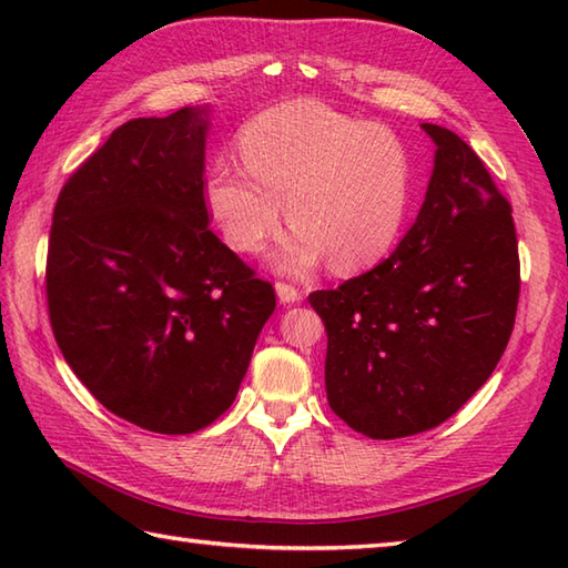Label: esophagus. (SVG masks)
Instances as JSON below:
<instances>
[{
    "mask_svg": "<svg viewBox=\"0 0 568 568\" xmlns=\"http://www.w3.org/2000/svg\"><path fill=\"white\" fill-rule=\"evenodd\" d=\"M275 295L283 305H293V303H300V300H303V293H300L297 287L287 285V283H275Z\"/></svg>",
    "mask_w": 568,
    "mask_h": 568,
    "instance_id": "34e87169",
    "label": "esophagus"
}]
</instances>
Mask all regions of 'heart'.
<instances>
[{
    "label": "heart",
    "instance_id": "b5f03b06",
    "mask_svg": "<svg viewBox=\"0 0 568 568\" xmlns=\"http://www.w3.org/2000/svg\"><path fill=\"white\" fill-rule=\"evenodd\" d=\"M241 161L216 159L202 195L226 244L253 253L287 212L273 268L307 275L376 263L400 236L413 197V163L390 129L315 100L275 104L239 136ZM286 207H282V200Z\"/></svg>",
    "mask_w": 568,
    "mask_h": 568
}]
</instances>
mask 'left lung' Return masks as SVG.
<instances>
[{"label": "left lung", "instance_id": "left-lung-1", "mask_svg": "<svg viewBox=\"0 0 568 568\" xmlns=\"http://www.w3.org/2000/svg\"><path fill=\"white\" fill-rule=\"evenodd\" d=\"M422 129L437 151L413 229L373 271L310 295L329 407L371 439L449 419L496 371L520 295L508 200L464 139Z\"/></svg>", "mask_w": 568, "mask_h": 568}]
</instances>
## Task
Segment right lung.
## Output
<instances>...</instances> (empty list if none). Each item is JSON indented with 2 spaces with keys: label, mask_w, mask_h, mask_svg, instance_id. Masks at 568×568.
<instances>
[{
  "label": "right lung",
  "mask_w": 568,
  "mask_h": 568,
  "mask_svg": "<svg viewBox=\"0 0 568 568\" xmlns=\"http://www.w3.org/2000/svg\"><path fill=\"white\" fill-rule=\"evenodd\" d=\"M210 106L131 119L55 202L45 293L72 373L131 425L192 434L234 403L275 310L210 229Z\"/></svg>",
  "instance_id": "right-lung-1"
}]
</instances>
